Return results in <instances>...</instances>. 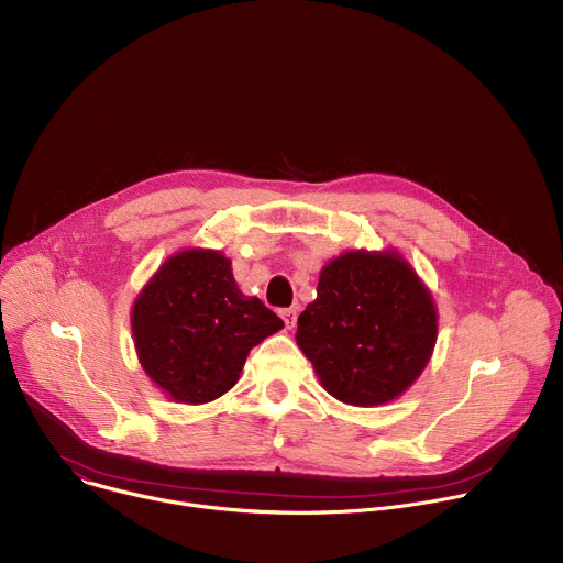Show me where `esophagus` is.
I'll use <instances>...</instances> for the list:
<instances>
[{"label":"esophagus","instance_id":"obj_1","mask_svg":"<svg viewBox=\"0 0 563 563\" xmlns=\"http://www.w3.org/2000/svg\"><path fill=\"white\" fill-rule=\"evenodd\" d=\"M296 313H298L296 307L280 309V316H283V320H285V328H287V330H294V328H296Z\"/></svg>","mask_w":563,"mask_h":563}]
</instances>
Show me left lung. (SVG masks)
<instances>
[{"label":"left lung","instance_id":"1","mask_svg":"<svg viewBox=\"0 0 563 563\" xmlns=\"http://www.w3.org/2000/svg\"><path fill=\"white\" fill-rule=\"evenodd\" d=\"M439 332L434 298L396 250H354L320 269L296 343L334 398L383 406L426 369Z\"/></svg>","mask_w":563,"mask_h":563}]
</instances>
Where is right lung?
Wrapping results in <instances>:
<instances>
[{
	"instance_id": "1",
	"label": "right lung",
	"mask_w": 563,
	"mask_h": 563,
	"mask_svg": "<svg viewBox=\"0 0 563 563\" xmlns=\"http://www.w3.org/2000/svg\"><path fill=\"white\" fill-rule=\"evenodd\" d=\"M283 320L238 289L231 261L189 247L169 256L137 294L131 332L137 361L176 404L202 406L229 391L258 343Z\"/></svg>"
}]
</instances>
